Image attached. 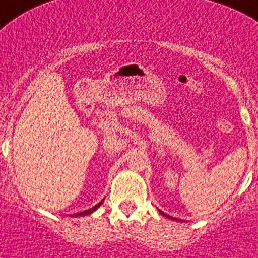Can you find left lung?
Masks as SVG:
<instances>
[{
  "mask_svg": "<svg viewBox=\"0 0 258 258\" xmlns=\"http://www.w3.org/2000/svg\"><path fill=\"white\" fill-rule=\"evenodd\" d=\"M159 211H160V210H159ZM160 213H161V214H162V215L165 216V218H169V219H173V220H178V222H181V219H176V218H173V216H169V215H166V214H164V213H162V211H160Z\"/></svg>",
  "mask_w": 258,
  "mask_h": 258,
  "instance_id": "8db88e82",
  "label": "left lung"
}]
</instances>
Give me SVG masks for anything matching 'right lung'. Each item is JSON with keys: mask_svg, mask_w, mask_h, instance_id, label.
Masks as SVG:
<instances>
[{"mask_svg": "<svg viewBox=\"0 0 258 258\" xmlns=\"http://www.w3.org/2000/svg\"><path fill=\"white\" fill-rule=\"evenodd\" d=\"M102 202H103V199L102 201H101V202L98 203V205H96V206L94 207H92V209H89V210H85V211H82V213H77V214H73L72 216H85V215H90V214L93 213V211H96L97 209H98L99 206H101V205H102Z\"/></svg>", "mask_w": 258, "mask_h": 258, "instance_id": "right-lung-1", "label": "right lung"}]
</instances>
